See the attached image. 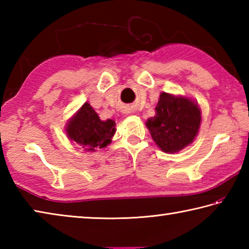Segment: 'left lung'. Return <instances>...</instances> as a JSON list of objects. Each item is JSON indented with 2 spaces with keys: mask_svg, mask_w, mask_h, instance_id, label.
<instances>
[{
  "mask_svg": "<svg viewBox=\"0 0 249 249\" xmlns=\"http://www.w3.org/2000/svg\"><path fill=\"white\" fill-rule=\"evenodd\" d=\"M200 123L201 112L196 102L162 92L156 115L147 121L146 126L160 149L178 153L195 140Z\"/></svg>",
  "mask_w": 249,
  "mask_h": 249,
  "instance_id": "left-lung-1",
  "label": "left lung"
}]
</instances>
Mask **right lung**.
I'll return each mask as SVG.
<instances>
[{
    "label": "right lung",
    "mask_w": 249,
    "mask_h": 249,
    "mask_svg": "<svg viewBox=\"0 0 249 249\" xmlns=\"http://www.w3.org/2000/svg\"><path fill=\"white\" fill-rule=\"evenodd\" d=\"M115 133V122L101 121L89 103H84L67 125V134L84 150L107 146Z\"/></svg>",
    "instance_id": "add662e5"
}]
</instances>
